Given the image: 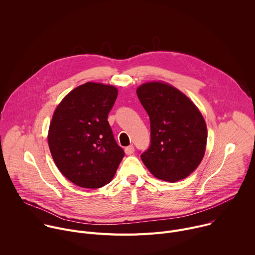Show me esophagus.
<instances>
[{
	"mask_svg": "<svg viewBox=\"0 0 255 255\" xmlns=\"http://www.w3.org/2000/svg\"><path fill=\"white\" fill-rule=\"evenodd\" d=\"M134 150H135V148H134L133 145H129V146H127V147L125 148V152H126V154H128V155L133 154V153H134Z\"/></svg>",
	"mask_w": 255,
	"mask_h": 255,
	"instance_id": "obj_1",
	"label": "esophagus"
}]
</instances>
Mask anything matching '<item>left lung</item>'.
I'll use <instances>...</instances> for the list:
<instances>
[{
    "label": "left lung",
    "instance_id": "8db88e82",
    "mask_svg": "<svg viewBox=\"0 0 255 255\" xmlns=\"http://www.w3.org/2000/svg\"><path fill=\"white\" fill-rule=\"evenodd\" d=\"M137 96L150 119V145L141 159L157 178L177 181L201 163L207 144V126L195 104L170 85H141Z\"/></svg>",
    "mask_w": 255,
    "mask_h": 255
}]
</instances>
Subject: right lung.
Segmentation results:
<instances>
[{
  "label": "right lung",
  "mask_w": 255,
  "mask_h": 255,
  "mask_svg": "<svg viewBox=\"0 0 255 255\" xmlns=\"http://www.w3.org/2000/svg\"><path fill=\"white\" fill-rule=\"evenodd\" d=\"M113 86L87 83L57 106L48 145L60 172L75 185L99 189L110 183L125 155L108 122L117 99Z\"/></svg>",
  "instance_id": "right-lung-1"
}]
</instances>
